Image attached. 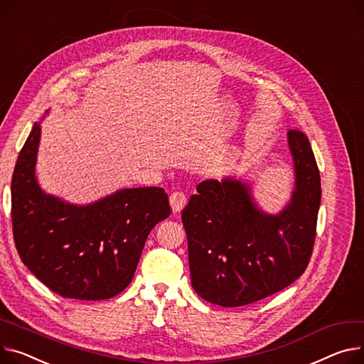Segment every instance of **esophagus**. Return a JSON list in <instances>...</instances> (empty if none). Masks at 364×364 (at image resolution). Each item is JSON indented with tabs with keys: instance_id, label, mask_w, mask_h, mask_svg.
I'll return each mask as SVG.
<instances>
[{
	"instance_id": "esophagus-1",
	"label": "esophagus",
	"mask_w": 364,
	"mask_h": 364,
	"mask_svg": "<svg viewBox=\"0 0 364 364\" xmlns=\"http://www.w3.org/2000/svg\"><path fill=\"white\" fill-rule=\"evenodd\" d=\"M187 203V196L183 191H174L171 196H169V205H171L173 212H180Z\"/></svg>"
}]
</instances>
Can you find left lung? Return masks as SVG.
I'll list each match as a JSON object with an SVG mask.
<instances>
[{"label": "left lung", "instance_id": "1", "mask_svg": "<svg viewBox=\"0 0 364 364\" xmlns=\"http://www.w3.org/2000/svg\"><path fill=\"white\" fill-rule=\"evenodd\" d=\"M296 191L279 215L260 212L249 186L202 181L183 209L191 285L206 301L246 306L300 278L311 257L321 205V176L307 136L288 132Z\"/></svg>", "mask_w": 364, "mask_h": 364}]
</instances>
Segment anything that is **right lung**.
Instances as JSON below:
<instances>
[{
    "label": "right lung",
    "instance_id": "add662e5",
    "mask_svg": "<svg viewBox=\"0 0 364 364\" xmlns=\"http://www.w3.org/2000/svg\"><path fill=\"white\" fill-rule=\"evenodd\" d=\"M39 136L35 123L11 180L17 253L64 299H111L132 282L149 232L171 213L166 193L161 187L126 188L89 206L45 195L35 178Z\"/></svg>",
    "mask_w": 364,
    "mask_h": 364
}]
</instances>
